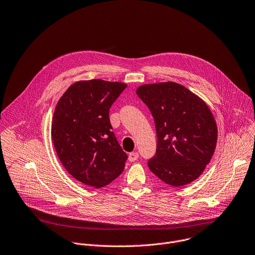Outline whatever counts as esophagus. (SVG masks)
I'll use <instances>...</instances> for the list:
<instances>
[{"label":"esophagus","mask_w":255,"mask_h":255,"mask_svg":"<svg viewBox=\"0 0 255 255\" xmlns=\"http://www.w3.org/2000/svg\"><path fill=\"white\" fill-rule=\"evenodd\" d=\"M138 157H139V154L137 152H132V153L129 154V158L128 159H129L130 162H134V161H136L138 159Z\"/></svg>","instance_id":"obj_1"}]
</instances>
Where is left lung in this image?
Returning <instances> with one entry per match:
<instances>
[{"mask_svg":"<svg viewBox=\"0 0 255 255\" xmlns=\"http://www.w3.org/2000/svg\"><path fill=\"white\" fill-rule=\"evenodd\" d=\"M155 121L157 150L148 167L160 180L180 187L197 179L217 143V125L207 104L175 82L144 84L136 90Z\"/></svg>","mask_w":255,"mask_h":255,"instance_id":"obj_1","label":"left lung"}]
</instances>
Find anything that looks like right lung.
<instances>
[{"label":"right lung","mask_w":255,"mask_h":255,"mask_svg":"<svg viewBox=\"0 0 255 255\" xmlns=\"http://www.w3.org/2000/svg\"><path fill=\"white\" fill-rule=\"evenodd\" d=\"M126 87L101 79L77 81L56 105L55 150L69 174L85 185L104 187L124 170L127 155L111 131L109 109Z\"/></svg>","instance_id":"1"}]
</instances>
